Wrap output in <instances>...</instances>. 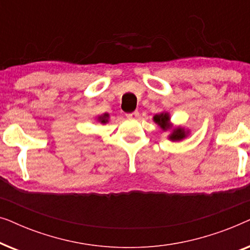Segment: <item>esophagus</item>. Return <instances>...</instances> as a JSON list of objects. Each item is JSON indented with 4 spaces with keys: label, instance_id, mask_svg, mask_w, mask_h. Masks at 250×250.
<instances>
[{
    "label": "esophagus",
    "instance_id": "obj_1",
    "mask_svg": "<svg viewBox=\"0 0 250 250\" xmlns=\"http://www.w3.org/2000/svg\"><path fill=\"white\" fill-rule=\"evenodd\" d=\"M139 116V111L138 110H135V111H133V112H129V114H126V117H128V118H135V117H138Z\"/></svg>",
    "mask_w": 250,
    "mask_h": 250
}]
</instances>
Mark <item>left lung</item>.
<instances>
[{"instance_id":"8db88e82","label":"left lung","mask_w":250,"mask_h":250,"mask_svg":"<svg viewBox=\"0 0 250 250\" xmlns=\"http://www.w3.org/2000/svg\"><path fill=\"white\" fill-rule=\"evenodd\" d=\"M153 121H155L158 125H160V127L163 129L168 128V121H169L168 114L156 115L155 117H153ZM184 136H186V132H184L182 128H176L174 129V132L170 134L169 139L173 140V141H177V140H182Z\"/></svg>"}]
</instances>
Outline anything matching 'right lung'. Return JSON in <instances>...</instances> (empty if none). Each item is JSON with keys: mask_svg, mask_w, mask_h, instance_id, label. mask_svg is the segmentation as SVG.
Segmentation results:
<instances>
[{"mask_svg": "<svg viewBox=\"0 0 250 250\" xmlns=\"http://www.w3.org/2000/svg\"><path fill=\"white\" fill-rule=\"evenodd\" d=\"M107 117H108V115L104 114V116H102V117H100V119H99V121H100L101 123H105V122H107Z\"/></svg>", "mask_w": 250, "mask_h": 250, "instance_id": "obj_1", "label": "right lung"}]
</instances>
